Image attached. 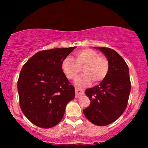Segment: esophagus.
Returning <instances> with one entry per match:
<instances>
[{
    "label": "esophagus",
    "instance_id": "34e87169",
    "mask_svg": "<svg viewBox=\"0 0 148 148\" xmlns=\"http://www.w3.org/2000/svg\"><path fill=\"white\" fill-rule=\"evenodd\" d=\"M84 90H81V89H79L77 88H75V97L76 98H78V97H79L80 96H82V95L84 94Z\"/></svg>",
    "mask_w": 148,
    "mask_h": 148
}]
</instances>
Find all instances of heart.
<instances>
[{"label": "heart", "instance_id": "heart-1", "mask_svg": "<svg viewBox=\"0 0 148 148\" xmlns=\"http://www.w3.org/2000/svg\"><path fill=\"white\" fill-rule=\"evenodd\" d=\"M61 68L66 77L75 79L83 68L84 73L75 81L76 86L80 88L88 86L92 81L99 84L108 75L109 61L106 57L100 56L94 50L86 48L79 50L75 54V60L67 56L62 60Z\"/></svg>", "mask_w": 148, "mask_h": 148}]
</instances>
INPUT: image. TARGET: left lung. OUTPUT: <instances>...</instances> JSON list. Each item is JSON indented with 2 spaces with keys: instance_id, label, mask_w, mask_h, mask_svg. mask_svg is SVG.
<instances>
[{
  "instance_id": "8db88e82",
  "label": "left lung",
  "mask_w": 148,
  "mask_h": 148,
  "mask_svg": "<svg viewBox=\"0 0 148 148\" xmlns=\"http://www.w3.org/2000/svg\"><path fill=\"white\" fill-rule=\"evenodd\" d=\"M109 61L108 75L98 86L85 92L91 101L84 110L85 116L98 126H106L124 112L131 92L129 67L125 60L113 49L96 47Z\"/></svg>"
}]
</instances>
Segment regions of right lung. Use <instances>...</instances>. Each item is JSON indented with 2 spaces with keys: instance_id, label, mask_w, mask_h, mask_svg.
<instances>
[{
  "instance_id": "add662e5",
  "label": "right lung",
  "mask_w": 148,
  "mask_h": 148,
  "mask_svg": "<svg viewBox=\"0 0 148 148\" xmlns=\"http://www.w3.org/2000/svg\"><path fill=\"white\" fill-rule=\"evenodd\" d=\"M76 47L42 50L24 64L17 82L19 105L36 126L48 129L62 120L75 88L61 68L62 60Z\"/></svg>"
}]
</instances>
